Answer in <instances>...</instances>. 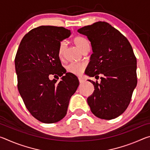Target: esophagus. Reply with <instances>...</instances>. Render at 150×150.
<instances>
[{
	"mask_svg": "<svg viewBox=\"0 0 150 150\" xmlns=\"http://www.w3.org/2000/svg\"><path fill=\"white\" fill-rule=\"evenodd\" d=\"M79 83H84V82H85V80L83 79V78H81V77H79Z\"/></svg>",
	"mask_w": 150,
	"mask_h": 150,
	"instance_id": "esophagus-1",
	"label": "esophagus"
}]
</instances>
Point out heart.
I'll list each match as a JSON object with an SVG mask.
<instances>
[{"instance_id":"1","label":"heart","mask_w":150,"mask_h":150,"mask_svg":"<svg viewBox=\"0 0 150 150\" xmlns=\"http://www.w3.org/2000/svg\"><path fill=\"white\" fill-rule=\"evenodd\" d=\"M73 42L75 44L83 51L86 47H89V43L88 40L82 36H76L73 38ZM65 47V42L64 41H62L60 42L59 45V50H58V54L59 57H62L64 53ZM85 69V65L83 63H71L70 64L67 65V69L69 72L73 73L76 75H79L83 73V70Z\"/></svg>"}]
</instances>
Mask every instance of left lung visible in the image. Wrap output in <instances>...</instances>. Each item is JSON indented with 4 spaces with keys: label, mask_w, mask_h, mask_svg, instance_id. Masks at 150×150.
<instances>
[{
    "label": "left lung",
    "mask_w": 150,
    "mask_h": 150,
    "mask_svg": "<svg viewBox=\"0 0 150 150\" xmlns=\"http://www.w3.org/2000/svg\"><path fill=\"white\" fill-rule=\"evenodd\" d=\"M91 42L93 54L85 74L95 91L87 98L96 117L112 120L121 115L130 103L137 85V61L133 49L123 34L105 22H97L78 30Z\"/></svg>",
    "instance_id": "8db88e82"
}]
</instances>
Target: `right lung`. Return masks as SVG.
Wrapping results in <instances>:
<instances>
[{"mask_svg":"<svg viewBox=\"0 0 150 150\" xmlns=\"http://www.w3.org/2000/svg\"><path fill=\"white\" fill-rule=\"evenodd\" d=\"M70 35L63 27L35 28L22 38L15 57L20 95L30 113L42 122L55 123L65 117L79 84L75 75L66 73L58 54L60 42ZM51 74L62 76V80L51 81Z\"/></svg>","mask_w":150,"mask_h":150,"instance_id":"right-lung-1","label":"right lung"}]
</instances>
